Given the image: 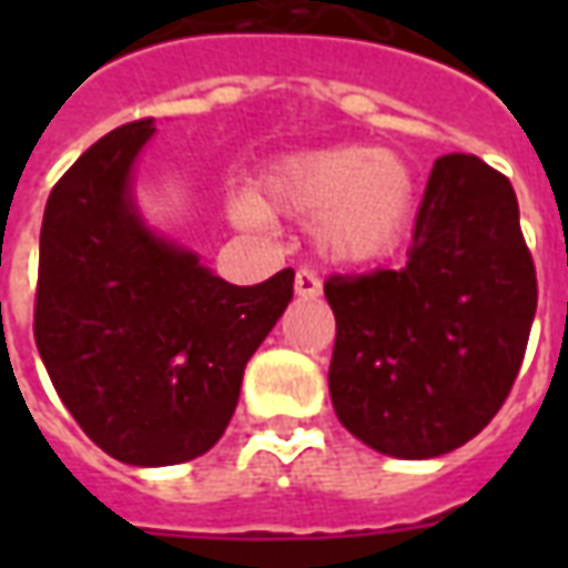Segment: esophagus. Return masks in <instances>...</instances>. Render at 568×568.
I'll list each match as a JSON object with an SVG mask.
<instances>
[{
    "instance_id": "esophagus-1",
    "label": "esophagus",
    "mask_w": 568,
    "mask_h": 568,
    "mask_svg": "<svg viewBox=\"0 0 568 568\" xmlns=\"http://www.w3.org/2000/svg\"><path fill=\"white\" fill-rule=\"evenodd\" d=\"M295 295L297 297H320L322 295V280L307 267H301L295 273Z\"/></svg>"
}]
</instances>
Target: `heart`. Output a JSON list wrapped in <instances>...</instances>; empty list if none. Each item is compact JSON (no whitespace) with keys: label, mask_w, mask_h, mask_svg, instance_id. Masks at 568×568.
<instances>
[{"label":"heart","mask_w":568,"mask_h":568,"mask_svg":"<svg viewBox=\"0 0 568 568\" xmlns=\"http://www.w3.org/2000/svg\"><path fill=\"white\" fill-rule=\"evenodd\" d=\"M264 199L236 191L227 212L240 227H271V211L320 222L322 248L346 264L393 252L417 203V173L405 154L371 145H334L285 158L264 175Z\"/></svg>","instance_id":"1"}]
</instances>
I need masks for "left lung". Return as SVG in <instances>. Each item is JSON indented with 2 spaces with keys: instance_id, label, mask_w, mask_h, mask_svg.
I'll return each instance as SVG.
<instances>
[{
  "instance_id": "obj_1",
  "label": "left lung",
  "mask_w": 568,
  "mask_h": 568,
  "mask_svg": "<svg viewBox=\"0 0 568 568\" xmlns=\"http://www.w3.org/2000/svg\"><path fill=\"white\" fill-rule=\"evenodd\" d=\"M325 297L337 419L398 459L463 447L505 405L536 316L511 182L475 154L438 158L405 267L334 273Z\"/></svg>"
}]
</instances>
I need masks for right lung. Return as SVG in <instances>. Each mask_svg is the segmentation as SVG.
<instances>
[{
	"mask_svg": "<svg viewBox=\"0 0 568 568\" xmlns=\"http://www.w3.org/2000/svg\"><path fill=\"white\" fill-rule=\"evenodd\" d=\"M151 118L93 142L42 219L36 346L84 435L128 465L206 453L234 417L252 353L292 301L295 271L231 285L163 240L130 179Z\"/></svg>",
	"mask_w": 568,
	"mask_h": 568,
	"instance_id": "obj_1",
	"label": "right lung"
}]
</instances>
